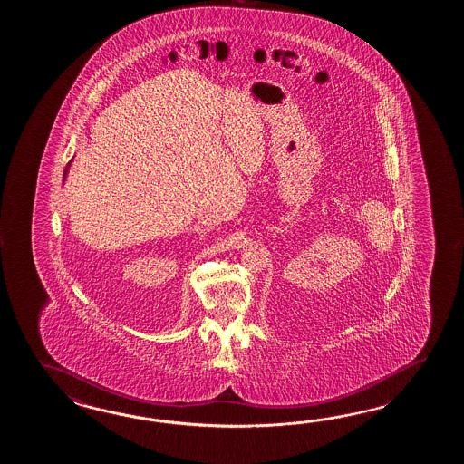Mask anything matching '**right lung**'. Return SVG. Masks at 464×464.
Listing matches in <instances>:
<instances>
[{"mask_svg": "<svg viewBox=\"0 0 464 464\" xmlns=\"http://www.w3.org/2000/svg\"><path fill=\"white\" fill-rule=\"evenodd\" d=\"M71 162H72V159H71L70 162H68V166L64 169V174H63V182L66 180V176H68V172H70Z\"/></svg>", "mask_w": 464, "mask_h": 464, "instance_id": "1", "label": "right lung"}]
</instances>
